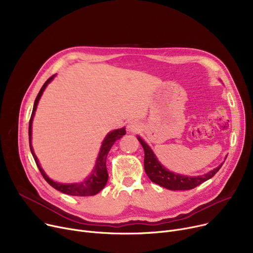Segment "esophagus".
<instances>
[{
    "label": "esophagus",
    "mask_w": 253,
    "mask_h": 253,
    "mask_svg": "<svg viewBox=\"0 0 253 253\" xmlns=\"http://www.w3.org/2000/svg\"><path fill=\"white\" fill-rule=\"evenodd\" d=\"M127 129H128V131H131V132H136L140 129V123L138 121H136V120H132V121H130L128 123Z\"/></svg>",
    "instance_id": "obj_1"
}]
</instances>
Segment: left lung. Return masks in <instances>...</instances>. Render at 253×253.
Returning <instances> with one entry per match:
<instances>
[{
	"label": "left lung",
	"mask_w": 253,
	"mask_h": 253,
	"mask_svg": "<svg viewBox=\"0 0 253 253\" xmlns=\"http://www.w3.org/2000/svg\"><path fill=\"white\" fill-rule=\"evenodd\" d=\"M137 139L142 145L143 151H144L145 173H147V175L153 182L171 191L192 190L198 187V185H200L201 183H203L204 181L208 180L209 178L213 176L223 164L221 163L218 167L209 171L208 173L203 175L185 176V175L177 174V173H174V172L169 171L167 168H165L160 162H159L158 158L150 148V145L140 136H137Z\"/></svg>",
	"instance_id": "8db88e82"
}]
</instances>
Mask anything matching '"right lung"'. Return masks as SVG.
Segmentation results:
<instances>
[{
    "mask_svg": "<svg viewBox=\"0 0 253 253\" xmlns=\"http://www.w3.org/2000/svg\"><path fill=\"white\" fill-rule=\"evenodd\" d=\"M56 75H53L52 77H50L47 81L44 83V85L42 86L41 90L38 93L37 98L35 100L34 103V108H33V113L31 116V120H30V125H29V139H30V149L32 152V155L35 159V162L41 172V174L43 175V177L45 178V180L51 185V187L54 188L55 190L68 194L71 196H80V197H85V196H94L96 194H98L104 187L106 182H108L109 179V174H108V170H106V157H108V154L111 150V148L113 147V144L115 143L116 140L120 139L121 137H123V135L126 134V130L125 128H120V129H116L114 131H111L108 133L102 141V144L100 147V151L98 154V157L96 159L95 162V166L93 168V170L91 171V174L83 181L81 182H75V183H61V182H56L54 180H52L51 178L48 177V175L45 173V171L43 170V168L41 167L39 163L38 158L34 152L33 145H32V125H33V120L35 117V113L37 110V106L39 103L40 98H41L44 90L46 89L47 85L54 79Z\"/></svg>",
    "mask_w": 253,
    "mask_h": 253,
    "instance_id": "1",
    "label": "right lung"
}]
</instances>
